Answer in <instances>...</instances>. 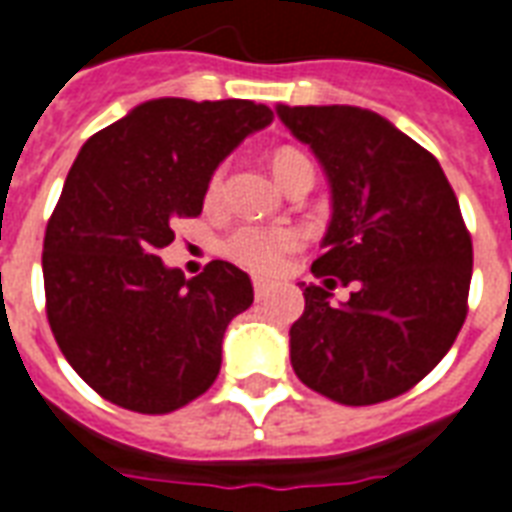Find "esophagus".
I'll return each instance as SVG.
<instances>
[{
  "instance_id": "obj_1",
  "label": "esophagus",
  "mask_w": 512,
  "mask_h": 512,
  "mask_svg": "<svg viewBox=\"0 0 512 512\" xmlns=\"http://www.w3.org/2000/svg\"><path fill=\"white\" fill-rule=\"evenodd\" d=\"M253 292H256V300L267 297V292H270V281H264V278H253Z\"/></svg>"
}]
</instances>
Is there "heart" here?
<instances>
[{"label":"heart","instance_id":"obj_1","mask_svg":"<svg viewBox=\"0 0 512 512\" xmlns=\"http://www.w3.org/2000/svg\"><path fill=\"white\" fill-rule=\"evenodd\" d=\"M270 169L275 179L281 182V188L292 185L294 179L311 177L313 179V163L300 149L281 147L278 152H272ZM223 185V171H215L207 182V201H215ZM300 245L297 231L292 229H264V226H245V229L231 234L226 251L237 264L248 267L253 272H275L281 267V261L286 253H292Z\"/></svg>","mask_w":512,"mask_h":512}]
</instances>
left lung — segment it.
Instances as JSON below:
<instances>
[{"label": "left lung", "mask_w": 512, "mask_h": 512, "mask_svg": "<svg viewBox=\"0 0 512 512\" xmlns=\"http://www.w3.org/2000/svg\"><path fill=\"white\" fill-rule=\"evenodd\" d=\"M330 182V223L289 330L294 374L346 406L406 393L466 319L472 240L439 160L357 106H275ZM352 285L346 303L332 286Z\"/></svg>", "instance_id": "1"}]
</instances>
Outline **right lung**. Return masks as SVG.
<instances>
[{
	"label": "right lung",
	"mask_w": 512,
	"mask_h": 512,
	"mask_svg": "<svg viewBox=\"0 0 512 512\" xmlns=\"http://www.w3.org/2000/svg\"><path fill=\"white\" fill-rule=\"evenodd\" d=\"M270 122L253 100L158 98L78 152L43 240L46 313L67 363L111 404L166 414L218 379L251 278L218 259L188 281L158 253L174 220L201 215L220 163Z\"/></svg>",
	"instance_id": "right-lung-1"
}]
</instances>
